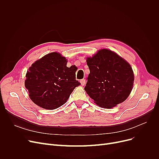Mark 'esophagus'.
<instances>
[{
    "mask_svg": "<svg viewBox=\"0 0 159 159\" xmlns=\"http://www.w3.org/2000/svg\"><path fill=\"white\" fill-rule=\"evenodd\" d=\"M80 83H81V85H83V86H84V85L85 84V79L81 80H80Z\"/></svg>",
    "mask_w": 159,
    "mask_h": 159,
    "instance_id": "obj_1",
    "label": "esophagus"
}]
</instances>
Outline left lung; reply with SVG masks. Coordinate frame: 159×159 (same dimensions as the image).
Here are the masks:
<instances>
[{
    "instance_id": "1",
    "label": "left lung",
    "mask_w": 159,
    "mask_h": 159,
    "mask_svg": "<svg viewBox=\"0 0 159 159\" xmlns=\"http://www.w3.org/2000/svg\"><path fill=\"white\" fill-rule=\"evenodd\" d=\"M90 73L84 89L94 102L111 109L125 100L133 89L134 74L127 61L107 49L88 57Z\"/></svg>"
}]
</instances>
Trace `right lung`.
I'll use <instances>...</instances> for the list:
<instances>
[{
  "label": "right lung",
  "instance_id": "add662e5",
  "mask_svg": "<svg viewBox=\"0 0 159 159\" xmlns=\"http://www.w3.org/2000/svg\"><path fill=\"white\" fill-rule=\"evenodd\" d=\"M67 60L60 53L52 52L36 61L26 75L25 87L29 97L38 106L55 109L64 105L75 88V69L67 67Z\"/></svg>",
  "mask_w": 159,
  "mask_h": 159
}]
</instances>
